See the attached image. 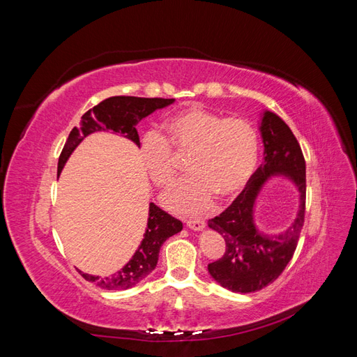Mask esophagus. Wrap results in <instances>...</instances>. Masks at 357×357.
Segmentation results:
<instances>
[{"label": "esophagus", "mask_w": 357, "mask_h": 357, "mask_svg": "<svg viewBox=\"0 0 357 357\" xmlns=\"http://www.w3.org/2000/svg\"><path fill=\"white\" fill-rule=\"evenodd\" d=\"M186 225H188V228L192 231H201V229H204L205 222L202 219H189V220H186Z\"/></svg>", "instance_id": "obj_1"}]
</instances>
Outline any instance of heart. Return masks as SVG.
I'll use <instances>...</instances> for the list:
<instances>
[{
    "label": "heart",
    "instance_id": "obj_1",
    "mask_svg": "<svg viewBox=\"0 0 357 357\" xmlns=\"http://www.w3.org/2000/svg\"><path fill=\"white\" fill-rule=\"evenodd\" d=\"M174 151L190 155L193 174L172 188L164 201L172 210L195 214L210 208L218 193L231 198L247 186L257 165L259 134L244 117H223L190 107L169 119L167 138L147 132L142 139L143 165L159 188H168L176 180L178 159Z\"/></svg>",
    "mask_w": 357,
    "mask_h": 357
}]
</instances>
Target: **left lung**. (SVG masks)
Wrapping results in <instances>:
<instances>
[{"label": "left lung", "instance_id": "1", "mask_svg": "<svg viewBox=\"0 0 357 357\" xmlns=\"http://www.w3.org/2000/svg\"><path fill=\"white\" fill-rule=\"evenodd\" d=\"M259 129L264 164L229 207L208 220V228L219 232L226 243L223 256L208 264V273L220 286L236 294L261 290L278 278L296 250L305 219V159L296 137L273 112H264ZM275 175H284L296 183L300 210L284 233L266 236L254 225V204L264 183Z\"/></svg>", "mask_w": 357, "mask_h": 357}]
</instances>
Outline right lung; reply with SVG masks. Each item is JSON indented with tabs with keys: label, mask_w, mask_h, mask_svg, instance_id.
Here are the masks:
<instances>
[{
	"label": "right lung",
	"mask_w": 357,
	"mask_h": 357,
	"mask_svg": "<svg viewBox=\"0 0 357 357\" xmlns=\"http://www.w3.org/2000/svg\"><path fill=\"white\" fill-rule=\"evenodd\" d=\"M174 102V100L165 98H138V96H112L101 101L93 109L86 112L82 116L80 126H74L70 132L66 146H63L59 162L58 174L66 165L67 159L74 152L83 139L89 134L98 131H113L121 134L125 138L131 139L139 147V137L137 132L138 122L146 116L152 114L155 110ZM183 229V223L172 218L164 210H160L153 202L149 205V219L144 238L138 245L137 252L121 271L112 274L110 277H98L91 274H82L88 282L95 283L101 289L107 290H125L131 289L142 282L150 273L153 271L158 264L159 250L167 238Z\"/></svg>",
	"instance_id": "right-lung-1"
}]
</instances>
